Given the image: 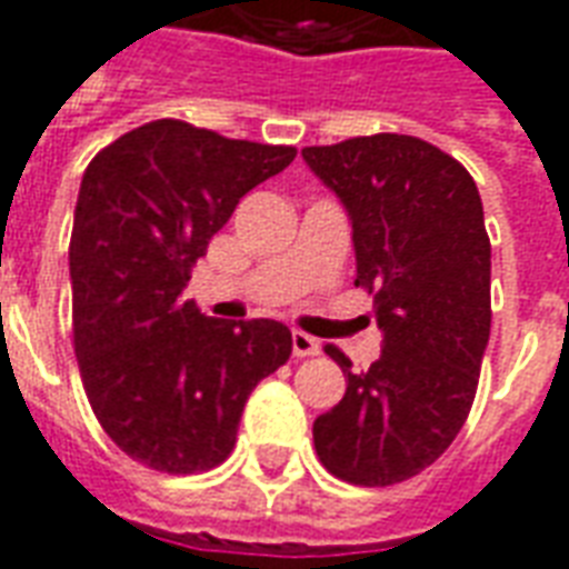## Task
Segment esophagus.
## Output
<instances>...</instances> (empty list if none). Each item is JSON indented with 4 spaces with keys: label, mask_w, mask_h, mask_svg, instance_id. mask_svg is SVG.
<instances>
[{
    "label": "esophagus",
    "mask_w": 569,
    "mask_h": 569,
    "mask_svg": "<svg viewBox=\"0 0 569 569\" xmlns=\"http://www.w3.org/2000/svg\"><path fill=\"white\" fill-rule=\"evenodd\" d=\"M319 340L305 335V331H292V352L296 359H310V356H319Z\"/></svg>",
    "instance_id": "34e87169"
}]
</instances>
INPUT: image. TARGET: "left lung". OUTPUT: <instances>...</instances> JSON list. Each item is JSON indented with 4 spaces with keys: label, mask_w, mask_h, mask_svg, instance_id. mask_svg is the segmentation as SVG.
I'll return each instance as SVG.
<instances>
[{
    "label": "left lung",
    "mask_w": 569,
    "mask_h": 569,
    "mask_svg": "<svg viewBox=\"0 0 569 569\" xmlns=\"http://www.w3.org/2000/svg\"><path fill=\"white\" fill-rule=\"evenodd\" d=\"M317 178L352 220L356 286L373 296L382 356L352 373L326 356L347 395L313 422L328 473L382 488L422 473L473 407L491 331V241L467 168L413 134H361L305 147Z\"/></svg>",
    "instance_id": "obj_1"
}]
</instances>
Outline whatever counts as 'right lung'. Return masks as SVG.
<instances>
[{
    "label": "right lung",
    "mask_w": 569,
    "mask_h": 569,
    "mask_svg": "<svg viewBox=\"0 0 569 569\" xmlns=\"http://www.w3.org/2000/svg\"><path fill=\"white\" fill-rule=\"evenodd\" d=\"M296 153L168 117L120 134L83 171L71 338L92 413L138 465L171 477L222 465L250 391L292 356L283 322L204 317L183 286L238 201Z\"/></svg>",
    "instance_id": "right-lung-1"
}]
</instances>
